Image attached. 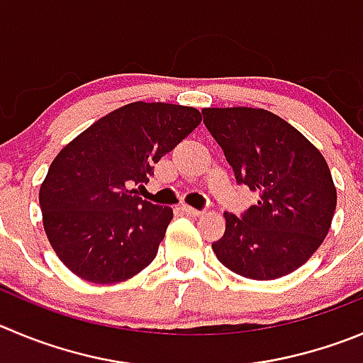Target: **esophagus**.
Masks as SVG:
<instances>
[{
    "mask_svg": "<svg viewBox=\"0 0 363 363\" xmlns=\"http://www.w3.org/2000/svg\"><path fill=\"white\" fill-rule=\"evenodd\" d=\"M181 209H182V213L188 216H201L202 215V211H199V209H195V208H189V206H181Z\"/></svg>",
    "mask_w": 363,
    "mask_h": 363,
    "instance_id": "34e87169",
    "label": "esophagus"
}]
</instances>
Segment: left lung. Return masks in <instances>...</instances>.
I'll return each mask as SVG.
<instances>
[{"label":"left lung","instance_id":"1","mask_svg":"<svg viewBox=\"0 0 363 363\" xmlns=\"http://www.w3.org/2000/svg\"><path fill=\"white\" fill-rule=\"evenodd\" d=\"M202 114L238 184L258 193V204L242 218L223 213L225 233L213 243L216 258L256 281L294 272L313 256L331 228L337 188L326 159L270 111L209 107Z\"/></svg>","mask_w":363,"mask_h":363}]
</instances>
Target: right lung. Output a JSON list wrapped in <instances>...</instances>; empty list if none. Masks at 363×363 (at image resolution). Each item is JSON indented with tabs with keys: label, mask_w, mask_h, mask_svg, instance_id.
<instances>
[{
	"label": "right lung",
	"mask_w": 363,
	"mask_h": 363,
	"mask_svg": "<svg viewBox=\"0 0 363 363\" xmlns=\"http://www.w3.org/2000/svg\"><path fill=\"white\" fill-rule=\"evenodd\" d=\"M202 121L195 107L134 101L94 121L57 154L39 189L43 225L60 262L89 283L130 279L150 265L174 218L135 195L154 164Z\"/></svg>",
	"instance_id": "1"
}]
</instances>
